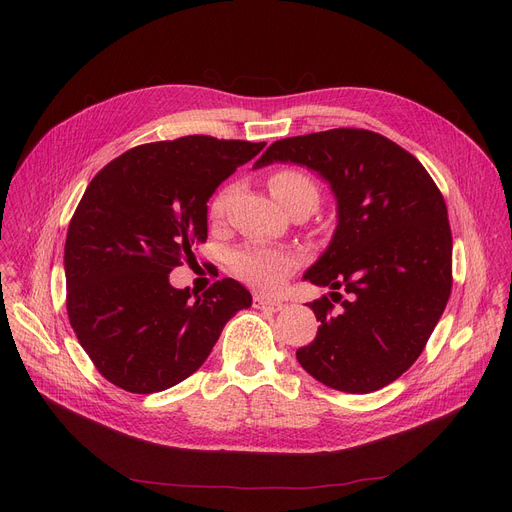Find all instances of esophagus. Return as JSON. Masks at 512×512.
I'll return each instance as SVG.
<instances>
[{"instance_id":"1","label":"esophagus","mask_w":512,"mask_h":512,"mask_svg":"<svg viewBox=\"0 0 512 512\" xmlns=\"http://www.w3.org/2000/svg\"><path fill=\"white\" fill-rule=\"evenodd\" d=\"M253 307H255V309H265V311L278 313V311H282L286 305H284V303H280V301L265 299V297H259V294H255V297H253Z\"/></svg>"}]
</instances>
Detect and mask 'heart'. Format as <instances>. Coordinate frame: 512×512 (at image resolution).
<instances>
[{
    "label": "heart",
    "mask_w": 512,
    "mask_h": 512,
    "mask_svg": "<svg viewBox=\"0 0 512 512\" xmlns=\"http://www.w3.org/2000/svg\"><path fill=\"white\" fill-rule=\"evenodd\" d=\"M270 193L276 199V203H286L288 199H294L299 195H311L317 201L315 184L301 172L282 170L276 172L270 178ZM228 203V191L220 193L211 203V215L213 218H222ZM297 267V259L292 253L253 245L245 247L232 255V270L234 274L247 282L249 286L257 290H276L282 286V282L290 276V272Z\"/></svg>",
    "instance_id": "1"
}]
</instances>
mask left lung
Segmentation results:
<instances>
[{
  "instance_id": "obj_1",
  "label": "left lung",
  "mask_w": 512,
  "mask_h": 512,
  "mask_svg": "<svg viewBox=\"0 0 512 512\" xmlns=\"http://www.w3.org/2000/svg\"><path fill=\"white\" fill-rule=\"evenodd\" d=\"M297 164L336 199L330 245L303 280L328 286L309 303L317 336L297 351L321 384L367 394L421 355L452 288V236L438 186L419 161L378 132L334 128L272 143L253 168ZM342 287L347 299L335 290Z\"/></svg>"
}]
</instances>
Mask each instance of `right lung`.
<instances>
[{"instance_id": "right-lung-1", "label": "right lung", "mask_w": 512, "mask_h": 512, "mask_svg": "<svg viewBox=\"0 0 512 512\" xmlns=\"http://www.w3.org/2000/svg\"><path fill=\"white\" fill-rule=\"evenodd\" d=\"M263 147L193 134L134 147L91 180L66 236V307L105 380L134 394L168 390L251 307L232 278L195 294L174 288L170 272L207 238L215 188Z\"/></svg>"}]
</instances>
